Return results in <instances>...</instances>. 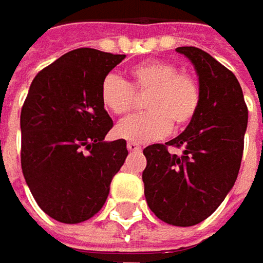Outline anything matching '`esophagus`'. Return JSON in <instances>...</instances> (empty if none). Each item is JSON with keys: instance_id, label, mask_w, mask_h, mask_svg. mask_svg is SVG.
<instances>
[{"instance_id": "34e87169", "label": "esophagus", "mask_w": 263, "mask_h": 263, "mask_svg": "<svg viewBox=\"0 0 263 263\" xmlns=\"http://www.w3.org/2000/svg\"><path fill=\"white\" fill-rule=\"evenodd\" d=\"M127 149L130 151V152H140L142 151V147L139 143H135V142H128L127 143Z\"/></svg>"}]
</instances>
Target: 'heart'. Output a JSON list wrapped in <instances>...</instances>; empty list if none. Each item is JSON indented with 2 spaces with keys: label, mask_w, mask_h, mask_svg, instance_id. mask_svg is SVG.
Wrapping results in <instances>:
<instances>
[{
  "label": "heart",
  "mask_w": 263,
  "mask_h": 263,
  "mask_svg": "<svg viewBox=\"0 0 263 263\" xmlns=\"http://www.w3.org/2000/svg\"><path fill=\"white\" fill-rule=\"evenodd\" d=\"M147 111L120 121L117 136L135 143L151 142L170 133L173 124L187 126L197 112L200 90L196 79L187 71H177L168 61L151 60L130 70L126 82L108 74L101 85V101L114 116H124L136 105V95H145Z\"/></svg>",
  "instance_id": "heart-1"
}]
</instances>
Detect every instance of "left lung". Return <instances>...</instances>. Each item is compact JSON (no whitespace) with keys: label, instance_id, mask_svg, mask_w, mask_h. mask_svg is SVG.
Returning a JSON list of instances; mask_svg holds the SVG:
<instances>
[{"label":"left lung","instance_id":"obj_1","mask_svg":"<svg viewBox=\"0 0 263 263\" xmlns=\"http://www.w3.org/2000/svg\"><path fill=\"white\" fill-rule=\"evenodd\" d=\"M199 76L195 118L176 139L143 149L147 206L161 221L196 226L215 212L234 186L245 147L248 105L233 71L195 46H180ZM183 148L178 157L167 146Z\"/></svg>","mask_w":263,"mask_h":263}]
</instances>
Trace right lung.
<instances>
[{"mask_svg": "<svg viewBox=\"0 0 263 263\" xmlns=\"http://www.w3.org/2000/svg\"><path fill=\"white\" fill-rule=\"evenodd\" d=\"M126 55L79 48L41 70L20 114L22 170L36 203L64 224L104 206L127 157L124 139L104 142L114 123L101 101L106 74Z\"/></svg>", "mask_w": 263, "mask_h": 263, "instance_id": "right-lung-1", "label": "right lung"}]
</instances>
